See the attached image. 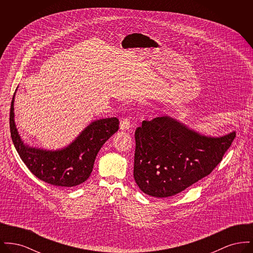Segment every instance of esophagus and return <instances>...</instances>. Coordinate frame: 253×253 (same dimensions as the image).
Here are the masks:
<instances>
[{"label": "esophagus", "mask_w": 253, "mask_h": 253, "mask_svg": "<svg viewBox=\"0 0 253 253\" xmlns=\"http://www.w3.org/2000/svg\"><path fill=\"white\" fill-rule=\"evenodd\" d=\"M131 128V124H130V120L127 118H124L121 121V130L122 131H127Z\"/></svg>", "instance_id": "obj_1"}]
</instances>
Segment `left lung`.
Instances as JSON below:
<instances>
[{
	"mask_svg": "<svg viewBox=\"0 0 253 253\" xmlns=\"http://www.w3.org/2000/svg\"><path fill=\"white\" fill-rule=\"evenodd\" d=\"M235 135L207 136L167 116L143 121L134 132L135 183L158 198L181 193L213 170Z\"/></svg>",
	"mask_w": 253,
	"mask_h": 253,
	"instance_id": "left-lung-1",
	"label": "left lung"
}]
</instances>
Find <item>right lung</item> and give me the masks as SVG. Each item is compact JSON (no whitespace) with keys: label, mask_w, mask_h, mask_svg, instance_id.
<instances>
[{"label":"right lung","mask_w":253,"mask_h":253,"mask_svg":"<svg viewBox=\"0 0 253 253\" xmlns=\"http://www.w3.org/2000/svg\"><path fill=\"white\" fill-rule=\"evenodd\" d=\"M14 98L10 108V132L13 143L29 170L41 180L59 187L80 185L90 176L96 155L109 138L119 130L117 118L90 123L67 147L47 151L25 145L14 121Z\"/></svg>","instance_id":"1"}]
</instances>
